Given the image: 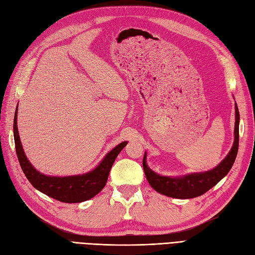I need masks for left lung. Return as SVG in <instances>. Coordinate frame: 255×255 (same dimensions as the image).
I'll use <instances>...</instances> for the list:
<instances>
[{"label": "left lung", "mask_w": 255, "mask_h": 255, "mask_svg": "<svg viewBox=\"0 0 255 255\" xmlns=\"http://www.w3.org/2000/svg\"><path fill=\"white\" fill-rule=\"evenodd\" d=\"M239 141V112L235 103V127L234 142L228 155L221 163L212 170L205 172H194L182 176H167L154 172L146 165V153L144 152L142 166L146 180L151 187L161 195L176 199H190L205 194L221 181L232 168L238 151Z\"/></svg>", "instance_id": "left-lung-1"}]
</instances>
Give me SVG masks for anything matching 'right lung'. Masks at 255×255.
<instances>
[{
	"mask_svg": "<svg viewBox=\"0 0 255 255\" xmlns=\"http://www.w3.org/2000/svg\"><path fill=\"white\" fill-rule=\"evenodd\" d=\"M18 105L13 119V138L20 166L29 183L42 194L65 203H80L94 198L101 191L107 182L116 157L128 144L123 141L111 150L100 164L91 171L68 176H52L39 172L29 163L20 140L17 126Z\"/></svg>",
	"mask_w": 255,
	"mask_h": 255,
	"instance_id": "1",
	"label": "right lung"
}]
</instances>
